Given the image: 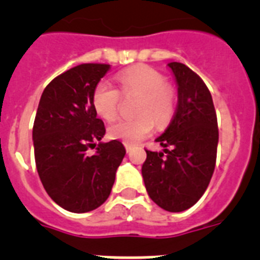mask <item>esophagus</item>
<instances>
[{
	"label": "esophagus",
	"mask_w": 260,
	"mask_h": 260,
	"mask_svg": "<svg viewBox=\"0 0 260 260\" xmlns=\"http://www.w3.org/2000/svg\"><path fill=\"white\" fill-rule=\"evenodd\" d=\"M125 148H126V151H127V152H130V151L133 150V144L125 143Z\"/></svg>",
	"instance_id": "34e87169"
}]
</instances>
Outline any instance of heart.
<instances>
[{
  "instance_id": "obj_1",
  "label": "heart",
  "mask_w": 260,
  "mask_h": 260,
  "mask_svg": "<svg viewBox=\"0 0 260 260\" xmlns=\"http://www.w3.org/2000/svg\"><path fill=\"white\" fill-rule=\"evenodd\" d=\"M123 98H137L133 119H118L108 128L114 139L135 143L152 132L153 125L162 126L171 121L176 108V95L164 75L151 66H134L116 77ZM121 96L108 80H100L93 88L92 107L105 121L116 118Z\"/></svg>"
}]
</instances>
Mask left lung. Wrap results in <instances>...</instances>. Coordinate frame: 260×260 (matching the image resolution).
I'll return each mask as SVG.
<instances>
[{"label":"left lung","mask_w":260,"mask_h":260,"mask_svg":"<svg viewBox=\"0 0 260 260\" xmlns=\"http://www.w3.org/2000/svg\"><path fill=\"white\" fill-rule=\"evenodd\" d=\"M178 103L171 123L156 142L162 152L146 150L142 167L150 198L169 212L192 207L208 187L216 164L219 128L210 89L197 73L171 62Z\"/></svg>","instance_id":"left-lung-1"}]
</instances>
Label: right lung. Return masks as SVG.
<instances>
[{
	"instance_id": "1",
	"label": "right lung",
	"mask_w": 260,
	"mask_h": 260,
	"mask_svg": "<svg viewBox=\"0 0 260 260\" xmlns=\"http://www.w3.org/2000/svg\"><path fill=\"white\" fill-rule=\"evenodd\" d=\"M109 69L82 63L62 73L45 87L36 112L32 139L39 177L50 198L70 212H88L107 201L126 153L116 139L95 144L105 126L92 92Z\"/></svg>"
}]
</instances>
